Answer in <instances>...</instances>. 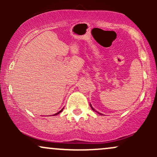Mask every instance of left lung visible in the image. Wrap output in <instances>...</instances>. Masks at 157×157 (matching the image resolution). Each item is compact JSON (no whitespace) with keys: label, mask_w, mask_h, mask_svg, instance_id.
Instances as JSON below:
<instances>
[{"label":"left lung","mask_w":157,"mask_h":157,"mask_svg":"<svg viewBox=\"0 0 157 157\" xmlns=\"http://www.w3.org/2000/svg\"><path fill=\"white\" fill-rule=\"evenodd\" d=\"M90 106H91V109H92V110H94V111H95V110H94V109H93V107H92V106H91V104H90ZM96 112H97V111H96ZM97 113H98V112H97ZM100 114H101V113H100Z\"/></svg>","instance_id":"obj_1"}]
</instances>
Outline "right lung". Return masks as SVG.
Instances as JSON below:
<instances>
[{"label": "right lung", "instance_id": "add662e5", "mask_svg": "<svg viewBox=\"0 0 157 157\" xmlns=\"http://www.w3.org/2000/svg\"><path fill=\"white\" fill-rule=\"evenodd\" d=\"M63 109H62V110H60V111H59V112H57V113H55V114H54V116H55V115H57V114H58V113H60L61 112V111H63Z\"/></svg>", "mask_w": 157, "mask_h": 157}]
</instances>
